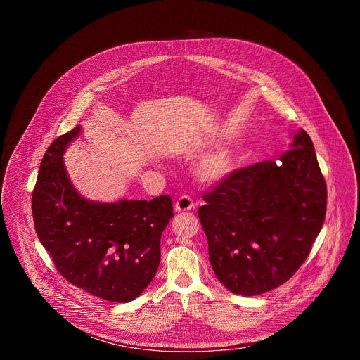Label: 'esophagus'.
I'll return each instance as SVG.
<instances>
[{"mask_svg": "<svg viewBox=\"0 0 360 360\" xmlns=\"http://www.w3.org/2000/svg\"><path fill=\"white\" fill-rule=\"evenodd\" d=\"M193 208H195V203L188 195H182L175 203V211L176 212H186V211H191Z\"/></svg>", "mask_w": 360, "mask_h": 360, "instance_id": "obj_1", "label": "esophagus"}]
</instances>
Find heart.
I'll return each mask as SVG.
<instances>
[{
  "instance_id": "obj_1",
  "label": "heart",
  "mask_w": 360,
  "mask_h": 360,
  "mask_svg": "<svg viewBox=\"0 0 360 360\" xmlns=\"http://www.w3.org/2000/svg\"><path fill=\"white\" fill-rule=\"evenodd\" d=\"M235 161L229 149L217 148L203 155L195 165L193 174L199 182L217 185L225 181L233 171Z\"/></svg>"
}]
</instances>
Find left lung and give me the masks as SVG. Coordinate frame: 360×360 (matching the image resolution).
<instances>
[{
  "mask_svg": "<svg viewBox=\"0 0 360 360\" xmlns=\"http://www.w3.org/2000/svg\"><path fill=\"white\" fill-rule=\"evenodd\" d=\"M203 199L198 217L217 278L253 296L302 266L322 229L328 191L312 139L299 129L278 161L233 171Z\"/></svg>",
  "mask_w": 360,
  "mask_h": 360,
  "instance_id": "left-lung-1",
  "label": "left lung"
}]
</instances>
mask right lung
<instances>
[{
  "instance_id": "obj_1",
  "label": "right lung",
  "mask_w": 360,
  "mask_h": 360,
  "mask_svg": "<svg viewBox=\"0 0 360 360\" xmlns=\"http://www.w3.org/2000/svg\"><path fill=\"white\" fill-rule=\"evenodd\" d=\"M77 125L46 149L32 192L35 232L58 272L72 285L110 302L138 297L155 276L161 235L174 217L172 199L95 202L68 178L64 152Z\"/></svg>"
}]
</instances>
